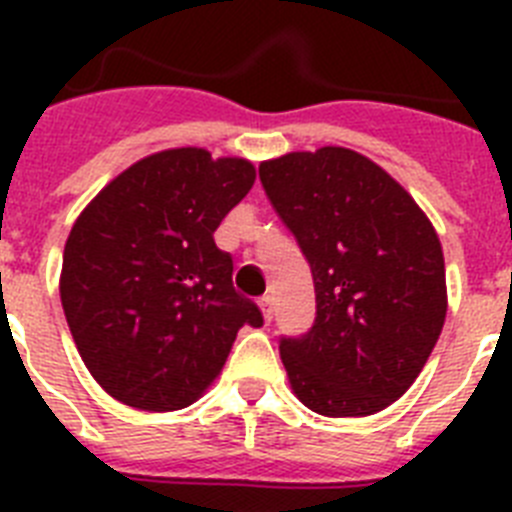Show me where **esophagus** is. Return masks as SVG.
I'll return each mask as SVG.
<instances>
[{
	"label": "esophagus",
	"mask_w": 512,
	"mask_h": 512,
	"mask_svg": "<svg viewBox=\"0 0 512 512\" xmlns=\"http://www.w3.org/2000/svg\"><path fill=\"white\" fill-rule=\"evenodd\" d=\"M259 307L261 315H264V323H271V318H274V302H271V297H261Z\"/></svg>",
	"instance_id": "esophagus-1"
}]
</instances>
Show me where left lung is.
<instances>
[{
	"label": "left lung",
	"instance_id": "obj_1",
	"mask_svg": "<svg viewBox=\"0 0 512 512\" xmlns=\"http://www.w3.org/2000/svg\"><path fill=\"white\" fill-rule=\"evenodd\" d=\"M259 176L315 282L312 328L279 341L292 390L328 418L379 413L418 379L446 320L431 220L382 166L348 148L271 158Z\"/></svg>",
	"mask_w": 512,
	"mask_h": 512
}]
</instances>
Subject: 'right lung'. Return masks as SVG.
Listing matches in <instances>:
<instances>
[{"mask_svg": "<svg viewBox=\"0 0 512 512\" xmlns=\"http://www.w3.org/2000/svg\"><path fill=\"white\" fill-rule=\"evenodd\" d=\"M253 179L246 158L169 148L115 176L76 217L61 305L107 395L151 413L187 408L220 374L238 330L264 325L212 238Z\"/></svg>", "mask_w": 512, "mask_h": 512, "instance_id": "obj_1", "label": "right lung"}]
</instances>
